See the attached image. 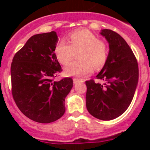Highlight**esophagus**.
<instances>
[{
    "label": "esophagus",
    "instance_id": "1",
    "mask_svg": "<svg viewBox=\"0 0 150 150\" xmlns=\"http://www.w3.org/2000/svg\"><path fill=\"white\" fill-rule=\"evenodd\" d=\"M83 82L82 79H73V82H74V84H77L78 82Z\"/></svg>",
    "mask_w": 150,
    "mask_h": 150
}]
</instances>
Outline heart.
<instances>
[{"label": "heart", "instance_id": "obj_1", "mask_svg": "<svg viewBox=\"0 0 150 150\" xmlns=\"http://www.w3.org/2000/svg\"><path fill=\"white\" fill-rule=\"evenodd\" d=\"M68 43L62 40L55 50L57 59L62 64H68L79 52V60L65 66L66 76L84 77L89 75L93 68L99 70L104 65L107 58V48L104 42L88 29L73 32L68 36Z\"/></svg>", "mask_w": 150, "mask_h": 150}]
</instances>
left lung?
Segmentation results:
<instances>
[{"label":"left lung","instance_id":"1","mask_svg":"<svg viewBox=\"0 0 150 150\" xmlns=\"http://www.w3.org/2000/svg\"><path fill=\"white\" fill-rule=\"evenodd\" d=\"M109 43L104 66L96 79L86 82V108L91 115L103 121L121 116L129 107L139 82L137 60L126 41L110 29L100 32Z\"/></svg>","mask_w":150,"mask_h":150}]
</instances>
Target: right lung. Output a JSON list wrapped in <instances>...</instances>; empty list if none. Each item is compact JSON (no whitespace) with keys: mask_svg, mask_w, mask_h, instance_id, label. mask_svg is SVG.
Wrapping results in <instances>:
<instances>
[{"mask_svg":"<svg viewBox=\"0 0 150 150\" xmlns=\"http://www.w3.org/2000/svg\"><path fill=\"white\" fill-rule=\"evenodd\" d=\"M57 42L54 31L34 35L15 54L11 66L15 103L39 123H51L63 116L65 97L73 86L71 78L54 80L61 71L54 53Z\"/></svg>","mask_w":150,"mask_h":150,"instance_id":"1","label":"right lung"}]
</instances>
